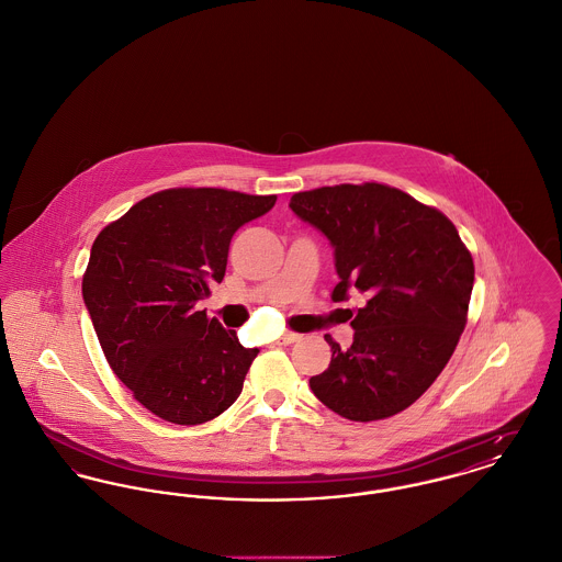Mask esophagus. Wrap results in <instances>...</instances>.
Returning a JSON list of instances; mask_svg holds the SVG:
<instances>
[{
    "instance_id": "1",
    "label": "esophagus",
    "mask_w": 562,
    "mask_h": 562,
    "mask_svg": "<svg viewBox=\"0 0 562 562\" xmlns=\"http://www.w3.org/2000/svg\"><path fill=\"white\" fill-rule=\"evenodd\" d=\"M301 339V335L299 333H284L282 337H280V344H284V346H291V344H295V341H299Z\"/></svg>"
}]
</instances>
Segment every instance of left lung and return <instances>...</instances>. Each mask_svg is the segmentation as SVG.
<instances>
[{
	"label": "left lung",
	"instance_id": "obj_1",
	"mask_svg": "<svg viewBox=\"0 0 562 562\" xmlns=\"http://www.w3.org/2000/svg\"><path fill=\"white\" fill-rule=\"evenodd\" d=\"M289 207L333 246L339 282L330 299L367 297L341 350L327 335L329 369L310 389L335 414L371 423L409 407L450 361L473 289V259L435 207L378 184L295 193Z\"/></svg>",
	"mask_w": 562,
	"mask_h": 562
}]
</instances>
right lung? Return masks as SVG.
I'll list each match as a JSON object with an SVG mask.
<instances>
[{
	"label": "right lung",
	"mask_w": 562,
	"mask_h": 562,
	"mask_svg": "<svg viewBox=\"0 0 562 562\" xmlns=\"http://www.w3.org/2000/svg\"><path fill=\"white\" fill-rule=\"evenodd\" d=\"M276 195L169 189L142 199L98 235L82 299L116 378L155 416L201 425L241 393L259 355L198 310L223 282L233 233Z\"/></svg>",
	"instance_id": "add662e5"
}]
</instances>
